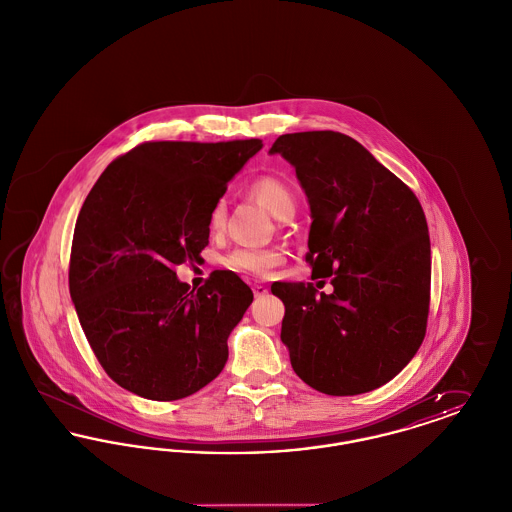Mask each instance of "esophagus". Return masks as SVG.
<instances>
[{
	"label": "esophagus",
	"mask_w": 512,
	"mask_h": 512,
	"mask_svg": "<svg viewBox=\"0 0 512 512\" xmlns=\"http://www.w3.org/2000/svg\"><path fill=\"white\" fill-rule=\"evenodd\" d=\"M268 290L263 286V284H253V293L257 295V297H261V295H265Z\"/></svg>",
	"instance_id": "34e87169"
}]
</instances>
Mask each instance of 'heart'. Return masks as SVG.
<instances>
[{
    "label": "heart",
    "mask_w": 512,
    "mask_h": 512,
    "mask_svg": "<svg viewBox=\"0 0 512 512\" xmlns=\"http://www.w3.org/2000/svg\"><path fill=\"white\" fill-rule=\"evenodd\" d=\"M245 194L257 203H261L265 209H268L276 219H292L295 213V194L293 188L278 174H261L253 178ZM226 219V205L224 201H217L209 213V230L219 232L224 226ZM284 255L282 251L274 247H263V249H234L224 257V267L244 274H253V276H265L274 267L282 263Z\"/></svg>",
    "instance_id": "1"
}]
</instances>
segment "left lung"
Segmentation results:
<instances>
[{"label": "left lung", "instance_id": "obj_1", "mask_svg": "<svg viewBox=\"0 0 512 512\" xmlns=\"http://www.w3.org/2000/svg\"><path fill=\"white\" fill-rule=\"evenodd\" d=\"M270 153L295 167L309 197L305 261L334 292L274 282L280 338L295 374L326 395H359L397 376L426 336L430 236L413 190L357 140L332 132L280 136Z\"/></svg>", "mask_w": 512, "mask_h": 512}]
</instances>
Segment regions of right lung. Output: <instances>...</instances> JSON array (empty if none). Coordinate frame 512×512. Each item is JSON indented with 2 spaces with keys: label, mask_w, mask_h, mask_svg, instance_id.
<instances>
[{
  "label": "right lung",
  "mask_w": 512,
  "mask_h": 512,
  "mask_svg": "<svg viewBox=\"0 0 512 512\" xmlns=\"http://www.w3.org/2000/svg\"><path fill=\"white\" fill-rule=\"evenodd\" d=\"M263 142H144L115 159L74 226L69 290L99 365L124 390L176 401L215 380L253 301L232 270L195 292L176 267L209 244V213Z\"/></svg>",
  "instance_id": "add662e5"
}]
</instances>
